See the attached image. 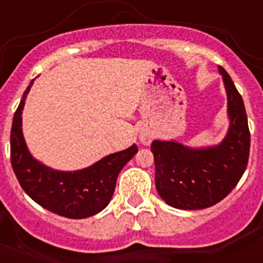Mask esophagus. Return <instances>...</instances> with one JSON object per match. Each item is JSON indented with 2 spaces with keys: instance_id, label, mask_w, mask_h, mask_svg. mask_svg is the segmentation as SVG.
<instances>
[{
  "instance_id": "obj_1",
  "label": "esophagus",
  "mask_w": 263,
  "mask_h": 263,
  "mask_svg": "<svg viewBox=\"0 0 263 263\" xmlns=\"http://www.w3.org/2000/svg\"><path fill=\"white\" fill-rule=\"evenodd\" d=\"M153 138H154L153 133L148 129H146V127H143V129L139 132V142L143 143V145H150Z\"/></svg>"
}]
</instances>
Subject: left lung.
I'll list each match as a JSON object with an SVG mask.
<instances>
[{
  "label": "left lung",
  "mask_w": 263,
  "mask_h": 263,
  "mask_svg": "<svg viewBox=\"0 0 263 263\" xmlns=\"http://www.w3.org/2000/svg\"><path fill=\"white\" fill-rule=\"evenodd\" d=\"M228 100L229 127L221 142L191 147L175 139L152 143L155 187L168 205L203 210L221 201L240 182L249 159L250 133L241 95L218 66Z\"/></svg>",
  "instance_id": "1"
}]
</instances>
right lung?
<instances>
[{
  "label": "right lung",
  "mask_w": 263,
  "mask_h": 263,
  "mask_svg": "<svg viewBox=\"0 0 263 263\" xmlns=\"http://www.w3.org/2000/svg\"><path fill=\"white\" fill-rule=\"evenodd\" d=\"M31 80L13 118L10 132V159L14 174L23 191L47 211L68 218L97 215L110 201L120 171L138 152L132 145L113 153L85 168L60 171L46 166L32 157L22 132V110Z\"/></svg>",
  "instance_id": "add662e5"
}]
</instances>
